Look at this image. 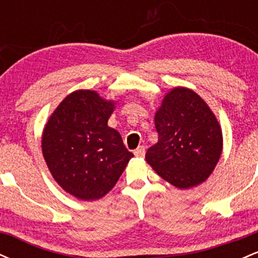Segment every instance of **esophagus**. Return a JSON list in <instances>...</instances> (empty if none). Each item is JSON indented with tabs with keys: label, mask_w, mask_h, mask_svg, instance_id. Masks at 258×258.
<instances>
[{
	"label": "esophagus",
	"mask_w": 258,
	"mask_h": 258,
	"mask_svg": "<svg viewBox=\"0 0 258 258\" xmlns=\"http://www.w3.org/2000/svg\"><path fill=\"white\" fill-rule=\"evenodd\" d=\"M133 154H135V155L137 156V158H143V156L146 155V148H144L143 146L138 147L137 149H136L135 152H133Z\"/></svg>",
	"instance_id": "esophagus-1"
}]
</instances>
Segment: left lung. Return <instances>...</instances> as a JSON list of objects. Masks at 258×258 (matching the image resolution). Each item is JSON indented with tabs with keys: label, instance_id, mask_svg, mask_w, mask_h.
<instances>
[{
	"label": "left lung",
	"instance_id": "8db88e82",
	"mask_svg": "<svg viewBox=\"0 0 258 258\" xmlns=\"http://www.w3.org/2000/svg\"><path fill=\"white\" fill-rule=\"evenodd\" d=\"M158 143L146 160L161 178L179 189L205 182L223 148L215 114L198 93L185 87L171 90L155 112Z\"/></svg>",
	"mask_w": 258,
	"mask_h": 258
}]
</instances>
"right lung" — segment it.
<instances>
[{
    "label": "right lung",
    "instance_id": "add662e5",
    "mask_svg": "<svg viewBox=\"0 0 258 258\" xmlns=\"http://www.w3.org/2000/svg\"><path fill=\"white\" fill-rule=\"evenodd\" d=\"M115 102L91 90L70 93L49 116L42 133V154L53 178L81 200L110 191L133 154L116 130L108 126Z\"/></svg>",
    "mask_w": 258,
    "mask_h": 258
}]
</instances>
